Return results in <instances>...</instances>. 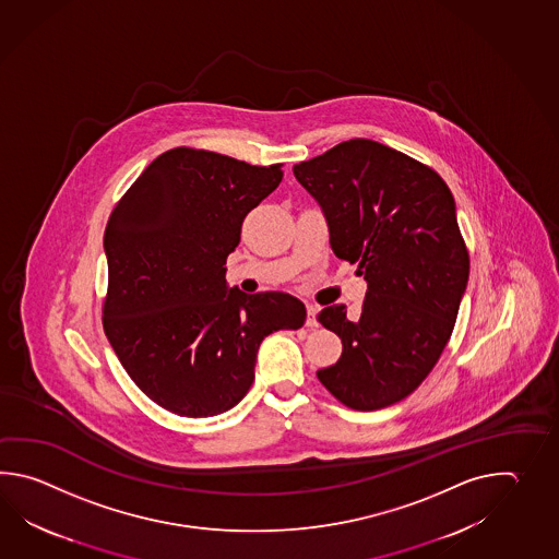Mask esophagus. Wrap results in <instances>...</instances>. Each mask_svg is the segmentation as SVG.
I'll use <instances>...</instances> for the list:
<instances>
[{
    "label": "esophagus",
    "mask_w": 559,
    "mask_h": 559,
    "mask_svg": "<svg viewBox=\"0 0 559 559\" xmlns=\"http://www.w3.org/2000/svg\"><path fill=\"white\" fill-rule=\"evenodd\" d=\"M318 311L320 308L318 306H313V304H308V323L309 328H318Z\"/></svg>",
    "instance_id": "obj_1"
}]
</instances>
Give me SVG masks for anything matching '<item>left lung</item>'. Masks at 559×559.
Segmentation results:
<instances>
[{"instance_id": "left-lung-1", "label": "left lung", "mask_w": 559, "mask_h": 559, "mask_svg": "<svg viewBox=\"0 0 559 559\" xmlns=\"http://www.w3.org/2000/svg\"><path fill=\"white\" fill-rule=\"evenodd\" d=\"M318 202L340 260L359 263L368 292L359 320L328 306L318 320L344 352L318 378L371 412L416 390L438 364L469 280L455 200L428 166L371 140H349L294 166Z\"/></svg>"}]
</instances>
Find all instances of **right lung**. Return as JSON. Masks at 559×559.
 Instances as JSON below:
<instances>
[{"label":"right lung","instance_id":"right-lung-1","mask_svg":"<svg viewBox=\"0 0 559 559\" xmlns=\"http://www.w3.org/2000/svg\"><path fill=\"white\" fill-rule=\"evenodd\" d=\"M282 178L280 164L176 147L109 215L104 330L135 385L171 414L212 417L238 405L263 340L306 321L297 297L248 296L226 282L243 217Z\"/></svg>","mask_w":559,"mask_h":559}]
</instances>
